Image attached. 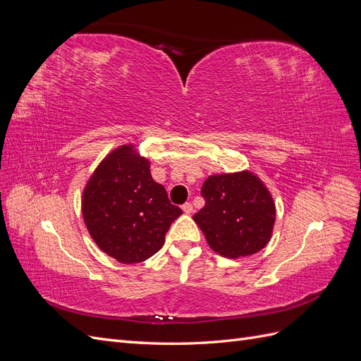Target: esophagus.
I'll return each instance as SVG.
<instances>
[{
    "label": "esophagus",
    "instance_id": "1",
    "mask_svg": "<svg viewBox=\"0 0 361 361\" xmlns=\"http://www.w3.org/2000/svg\"><path fill=\"white\" fill-rule=\"evenodd\" d=\"M182 211H183L185 214H191V212H192V204H191V203L182 204Z\"/></svg>",
    "mask_w": 361,
    "mask_h": 361
}]
</instances>
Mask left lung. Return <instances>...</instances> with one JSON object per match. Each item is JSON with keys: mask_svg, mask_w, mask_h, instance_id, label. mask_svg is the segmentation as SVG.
Segmentation results:
<instances>
[{"mask_svg": "<svg viewBox=\"0 0 361 361\" xmlns=\"http://www.w3.org/2000/svg\"><path fill=\"white\" fill-rule=\"evenodd\" d=\"M204 206L192 216L216 255L239 259L257 253L272 236L276 202L250 170L211 174L202 187Z\"/></svg>", "mask_w": 361, "mask_h": 361, "instance_id": "8db88e82", "label": "left lung"}]
</instances>
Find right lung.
I'll return each mask as SVG.
<instances>
[{"mask_svg":"<svg viewBox=\"0 0 361 361\" xmlns=\"http://www.w3.org/2000/svg\"><path fill=\"white\" fill-rule=\"evenodd\" d=\"M81 214L96 245L130 265L158 253L182 209L152 178L150 161L128 143L97 164L82 190Z\"/></svg>","mask_w":361,"mask_h":361,"instance_id":"add662e5","label":"right lung"}]
</instances>
